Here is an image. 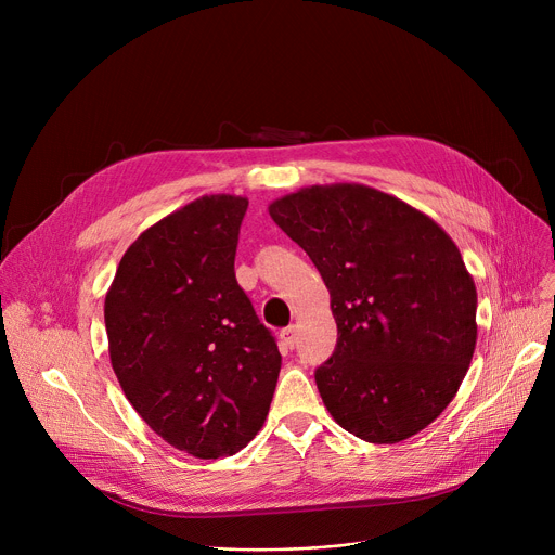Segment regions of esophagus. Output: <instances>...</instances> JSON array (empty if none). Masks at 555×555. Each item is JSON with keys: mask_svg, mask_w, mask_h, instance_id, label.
Returning a JSON list of instances; mask_svg holds the SVG:
<instances>
[{"mask_svg": "<svg viewBox=\"0 0 555 555\" xmlns=\"http://www.w3.org/2000/svg\"><path fill=\"white\" fill-rule=\"evenodd\" d=\"M281 344H283L285 348H295V344H297V331H295V326H287V328L281 331Z\"/></svg>", "mask_w": 555, "mask_h": 555, "instance_id": "esophagus-1", "label": "esophagus"}]
</instances>
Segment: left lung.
Returning a JSON list of instances; mask_svg holds the SVG:
<instances>
[{"mask_svg":"<svg viewBox=\"0 0 555 555\" xmlns=\"http://www.w3.org/2000/svg\"><path fill=\"white\" fill-rule=\"evenodd\" d=\"M270 216L331 293L337 344L314 371L331 416L369 443L425 429L456 396L477 344V289L452 238L360 184L301 189Z\"/></svg>","mask_w":555,"mask_h":555,"instance_id":"obj_1","label":"left lung"}]
</instances>
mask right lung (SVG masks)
<instances>
[{"mask_svg":"<svg viewBox=\"0 0 555 555\" xmlns=\"http://www.w3.org/2000/svg\"><path fill=\"white\" fill-rule=\"evenodd\" d=\"M247 199L204 195L145 229L105 297L112 369L137 414L197 459L241 452L266 423L281 353L236 281Z\"/></svg>","mask_w":555,"mask_h":555,"instance_id":"obj_1","label":"right lung"}]
</instances>
